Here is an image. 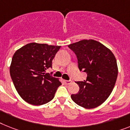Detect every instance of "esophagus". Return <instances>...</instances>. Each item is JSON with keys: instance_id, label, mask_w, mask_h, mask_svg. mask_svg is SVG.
<instances>
[{"instance_id": "34e87169", "label": "esophagus", "mask_w": 130, "mask_h": 130, "mask_svg": "<svg viewBox=\"0 0 130 130\" xmlns=\"http://www.w3.org/2000/svg\"><path fill=\"white\" fill-rule=\"evenodd\" d=\"M64 82L65 84H66V85H68V84H70L71 83L72 81H70V80H64Z\"/></svg>"}]
</instances>
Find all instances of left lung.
I'll use <instances>...</instances> for the list:
<instances>
[{
    "instance_id": "obj_1",
    "label": "left lung",
    "mask_w": 130,
    "mask_h": 130,
    "mask_svg": "<svg viewBox=\"0 0 130 130\" xmlns=\"http://www.w3.org/2000/svg\"><path fill=\"white\" fill-rule=\"evenodd\" d=\"M78 58L80 71L87 73L86 80L76 82L80 90L71 98L86 109L100 106L110 96L116 82L118 69L111 50L94 40H82L68 45Z\"/></svg>"
}]
</instances>
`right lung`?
Masks as SVG:
<instances>
[{"mask_svg": "<svg viewBox=\"0 0 130 130\" xmlns=\"http://www.w3.org/2000/svg\"><path fill=\"white\" fill-rule=\"evenodd\" d=\"M60 46L32 42L14 54L10 74L20 96L30 104L40 106L51 101L62 83L45 71Z\"/></svg>", "mask_w": 130, "mask_h": 130, "instance_id": "1", "label": "right lung"}]
</instances>
